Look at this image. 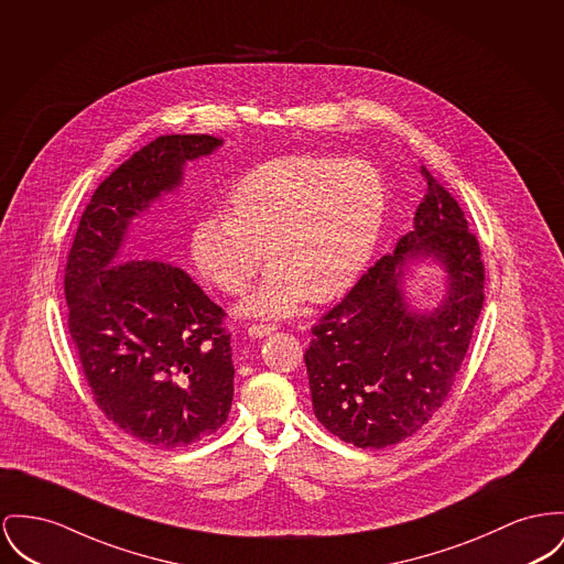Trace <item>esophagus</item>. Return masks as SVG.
Wrapping results in <instances>:
<instances>
[{
    "label": "esophagus",
    "instance_id": "esophagus-1",
    "mask_svg": "<svg viewBox=\"0 0 564 564\" xmlns=\"http://www.w3.org/2000/svg\"><path fill=\"white\" fill-rule=\"evenodd\" d=\"M278 327L275 325H264V323H254L248 327V336L250 338H264L269 334H273Z\"/></svg>",
    "mask_w": 564,
    "mask_h": 564
}]
</instances>
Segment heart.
I'll use <instances>...</instances> for the list:
<instances>
[{"label": "heart", "instance_id": "b5f03b06", "mask_svg": "<svg viewBox=\"0 0 564 564\" xmlns=\"http://www.w3.org/2000/svg\"><path fill=\"white\" fill-rule=\"evenodd\" d=\"M387 192L361 160L282 155L243 173L226 194L225 216H205L189 232L196 269L226 295H241L261 269L252 314H291L301 301L336 300L375 252Z\"/></svg>", "mask_w": 564, "mask_h": 564}]
</instances>
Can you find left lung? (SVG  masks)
<instances>
[{
  "label": "left lung",
  "instance_id": "obj_1",
  "mask_svg": "<svg viewBox=\"0 0 564 564\" xmlns=\"http://www.w3.org/2000/svg\"><path fill=\"white\" fill-rule=\"evenodd\" d=\"M414 228L314 327L305 350L316 419L339 441L382 449L413 436L449 398L484 307L486 267L462 207L432 173ZM421 253L446 264L448 297L414 315L401 269Z\"/></svg>",
  "mask_w": 564,
  "mask_h": 564
}]
</instances>
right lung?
Wrapping results in <instances>:
<instances>
[{
	"label": "right lung",
	"instance_id": "right-lung-1",
	"mask_svg": "<svg viewBox=\"0 0 564 564\" xmlns=\"http://www.w3.org/2000/svg\"><path fill=\"white\" fill-rule=\"evenodd\" d=\"M209 134L158 137L96 188L68 252V329L94 402L126 434L162 449L225 425L232 402L226 312L186 271L121 254L130 220L182 182Z\"/></svg>",
	"mask_w": 564,
	"mask_h": 564
}]
</instances>
